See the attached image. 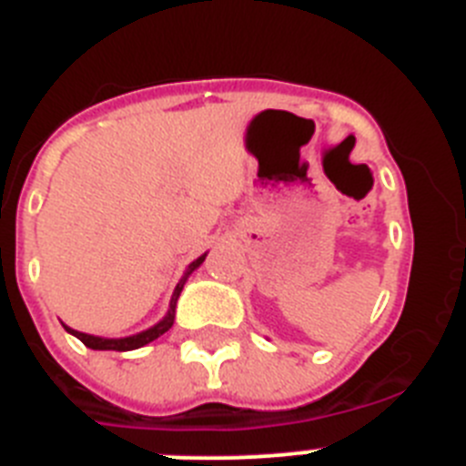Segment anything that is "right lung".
Wrapping results in <instances>:
<instances>
[{"instance_id": "obj_1", "label": "right lung", "mask_w": 466, "mask_h": 466, "mask_svg": "<svg viewBox=\"0 0 466 466\" xmlns=\"http://www.w3.org/2000/svg\"><path fill=\"white\" fill-rule=\"evenodd\" d=\"M205 257H208V252L200 254V257L193 258V261L188 263L187 270H184V275H182V279L177 282L175 291H172L170 308H167V312L163 315V319H158L154 327L133 333V336H123V339H105V336H93V333L76 331V329L67 327V324H63L65 331H69L72 336H76V339H79L81 343H84L86 348H90V350H118V352H127V350H137V348H144V345H149L151 340L160 339V336H163V333H166L167 329L172 327V322H175V312H177V300H179V294H182L184 284H187V279L191 278L193 270H198L200 266H203Z\"/></svg>"}]
</instances>
